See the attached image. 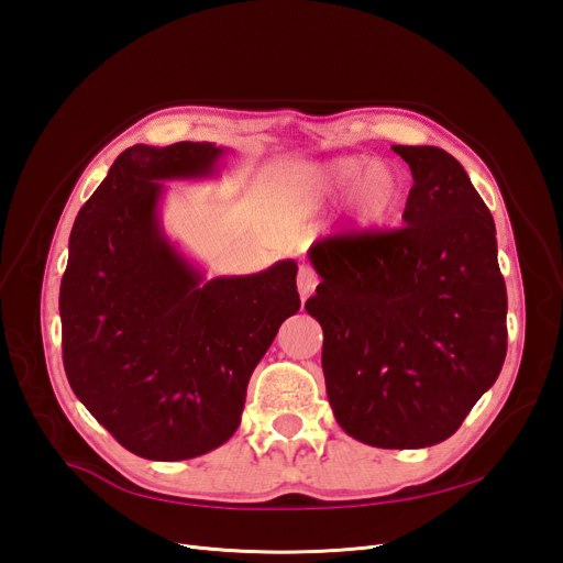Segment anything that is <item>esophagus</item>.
<instances>
[{
    "instance_id": "34e87169",
    "label": "esophagus",
    "mask_w": 563,
    "mask_h": 563,
    "mask_svg": "<svg viewBox=\"0 0 563 563\" xmlns=\"http://www.w3.org/2000/svg\"><path fill=\"white\" fill-rule=\"evenodd\" d=\"M317 284H319V279L314 275V269L308 267V265H300V272H298V294H300L302 300H308L314 294Z\"/></svg>"
}]
</instances>
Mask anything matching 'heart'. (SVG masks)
<instances>
[{
	"label": "heart",
	"mask_w": 563,
	"mask_h": 563,
	"mask_svg": "<svg viewBox=\"0 0 563 563\" xmlns=\"http://www.w3.org/2000/svg\"><path fill=\"white\" fill-rule=\"evenodd\" d=\"M350 194V211L362 225L395 220L406 203V180L395 166L364 155H343L310 166L300 185V209L314 213Z\"/></svg>",
	"instance_id": "obj_1"
}]
</instances>
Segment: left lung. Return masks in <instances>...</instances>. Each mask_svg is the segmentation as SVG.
I'll return each mask as SVG.
<instances>
[{
    "mask_svg": "<svg viewBox=\"0 0 563 563\" xmlns=\"http://www.w3.org/2000/svg\"><path fill=\"white\" fill-rule=\"evenodd\" d=\"M413 187L404 228L327 240L308 258L321 284V368L340 428L378 449L449 439L496 383L507 291L496 223L446 150L391 145Z\"/></svg>",
    "mask_w": 563,
    "mask_h": 563,
    "instance_id": "8db88e82",
    "label": "left lung"
}]
</instances>
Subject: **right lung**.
<instances>
[{
    "instance_id": "obj_1",
    "label": "right lung",
    "mask_w": 563,
    "mask_h": 563,
    "mask_svg": "<svg viewBox=\"0 0 563 563\" xmlns=\"http://www.w3.org/2000/svg\"><path fill=\"white\" fill-rule=\"evenodd\" d=\"M228 147L133 145L77 213L60 282L77 399L131 453L187 460L236 432L253 368L300 310L296 261L207 279L162 225L168 180H209Z\"/></svg>"
}]
</instances>
